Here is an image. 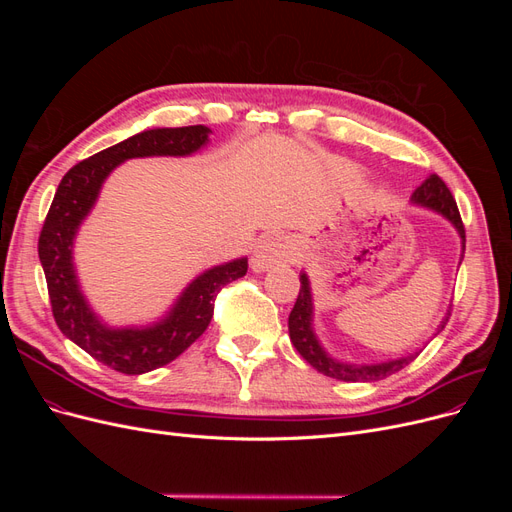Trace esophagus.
<instances>
[{
	"label": "esophagus",
	"mask_w": 512,
	"mask_h": 512,
	"mask_svg": "<svg viewBox=\"0 0 512 512\" xmlns=\"http://www.w3.org/2000/svg\"><path fill=\"white\" fill-rule=\"evenodd\" d=\"M299 260V247L288 235H271L265 237L252 254V269L254 271H267L273 265H280V262H288L294 265Z\"/></svg>",
	"instance_id": "1"
}]
</instances>
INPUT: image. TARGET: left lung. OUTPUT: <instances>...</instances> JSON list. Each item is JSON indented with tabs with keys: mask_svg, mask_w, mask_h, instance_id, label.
<instances>
[{
	"mask_svg": "<svg viewBox=\"0 0 512 512\" xmlns=\"http://www.w3.org/2000/svg\"><path fill=\"white\" fill-rule=\"evenodd\" d=\"M412 203L421 205V207H429L433 211L442 213L446 220H451L453 226L459 232L461 241H463V250H466V228H463L457 203H455L451 190L446 188V183L438 175H429V179H425V183L418 185V188L412 194ZM312 309L314 307H312V290H309V280H307L305 273H301L299 297H297V303H294L292 312L288 316V331H290V339H292L294 348L299 350V354L309 365H312L316 371H320V374H324V376L335 378V380H344V382H376V380H382L386 376L395 374V371H399V369H404L418 356V352H416V354L401 356V359L378 363V365L339 363V361L331 359V356L320 348L318 339L312 331ZM448 316H451V314H448ZM448 316L442 320L438 333L446 327Z\"/></svg>",
	"mask_w": 512,
	"mask_h": 512,
	"instance_id": "1",
	"label": "left lung"
}]
</instances>
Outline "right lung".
<instances>
[{
    "instance_id": "add662e5",
    "label": "right lung",
    "mask_w": 512,
    "mask_h": 512,
    "mask_svg": "<svg viewBox=\"0 0 512 512\" xmlns=\"http://www.w3.org/2000/svg\"><path fill=\"white\" fill-rule=\"evenodd\" d=\"M209 128L145 130L72 166L61 179L38 239V256L59 331L96 361L128 376L158 369L188 350L213 318L218 292L247 273L239 258L198 275L168 316L147 329H108L91 312L72 265V241L111 170L130 158L190 156L209 141Z\"/></svg>"
}]
</instances>
